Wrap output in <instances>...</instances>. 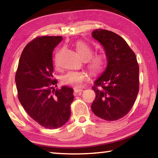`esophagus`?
I'll list each match as a JSON object with an SVG mask.
<instances>
[{
	"instance_id": "34e87169",
	"label": "esophagus",
	"mask_w": 158,
	"mask_h": 158,
	"mask_svg": "<svg viewBox=\"0 0 158 158\" xmlns=\"http://www.w3.org/2000/svg\"><path fill=\"white\" fill-rule=\"evenodd\" d=\"M74 95H77L78 93H81L83 91V89H78V88H75V89H74Z\"/></svg>"
}]
</instances>
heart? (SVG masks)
<instances>
[{
  "mask_svg": "<svg viewBox=\"0 0 158 158\" xmlns=\"http://www.w3.org/2000/svg\"><path fill=\"white\" fill-rule=\"evenodd\" d=\"M75 49L83 60H88V68L93 75L100 73L106 65V58L101 53L93 56V51L91 47L83 41H77L75 43ZM86 74L82 72H69L61 78V82L65 85L78 87L86 79Z\"/></svg>",
  "mask_w": 158,
  "mask_h": 158,
  "instance_id": "b5f03b06",
  "label": "heart"
}]
</instances>
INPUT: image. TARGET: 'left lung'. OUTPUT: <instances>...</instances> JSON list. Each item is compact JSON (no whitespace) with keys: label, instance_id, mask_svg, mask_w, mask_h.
Instances as JSON below:
<instances>
[{"label":"left lung","instance_id":"8db88e82","mask_svg":"<svg viewBox=\"0 0 158 158\" xmlns=\"http://www.w3.org/2000/svg\"><path fill=\"white\" fill-rule=\"evenodd\" d=\"M92 36L103 47L107 65L94 81L95 99L91 109L100 118L116 121L130 111L138 94L139 69L136 55L114 32L95 29Z\"/></svg>","mask_w":158,"mask_h":158}]
</instances>
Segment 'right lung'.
<instances>
[{
    "mask_svg": "<svg viewBox=\"0 0 158 158\" xmlns=\"http://www.w3.org/2000/svg\"><path fill=\"white\" fill-rule=\"evenodd\" d=\"M63 40L61 36L34 39L21 53L15 76L18 98L28 114L42 127L56 129L70 117L73 89L61 86L55 90L52 52Z\"/></svg>",
    "mask_w": 158,
    "mask_h": 158,
    "instance_id": "1",
    "label": "right lung"
}]
</instances>
